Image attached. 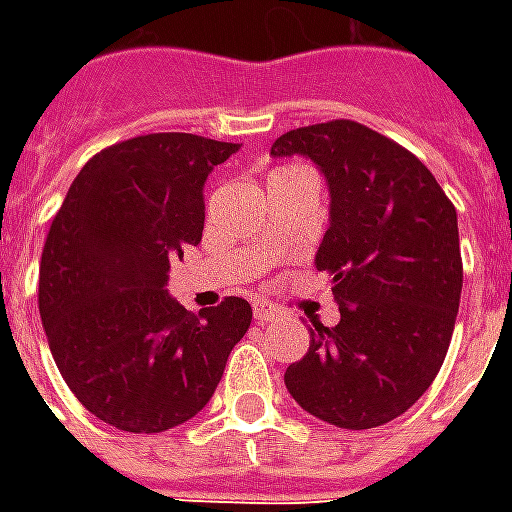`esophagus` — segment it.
<instances>
[{
	"instance_id": "1",
	"label": "esophagus",
	"mask_w": 512,
	"mask_h": 512,
	"mask_svg": "<svg viewBox=\"0 0 512 512\" xmlns=\"http://www.w3.org/2000/svg\"><path fill=\"white\" fill-rule=\"evenodd\" d=\"M252 312H255V321L257 323H268V321H274L279 315V310L274 307V304H268V301H255L252 304Z\"/></svg>"
}]
</instances>
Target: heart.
<instances>
[{
  "mask_svg": "<svg viewBox=\"0 0 512 512\" xmlns=\"http://www.w3.org/2000/svg\"><path fill=\"white\" fill-rule=\"evenodd\" d=\"M274 172H277V169H274Z\"/></svg>",
  "mask_w": 512,
  "mask_h": 512,
  "instance_id": "1",
  "label": "heart"
}]
</instances>
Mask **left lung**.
<instances>
[{"mask_svg": "<svg viewBox=\"0 0 512 512\" xmlns=\"http://www.w3.org/2000/svg\"><path fill=\"white\" fill-rule=\"evenodd\" d=\"M293 153L329 183L315 268L332 277L340 323L312 321L310 351L285 370V386L329 425L378 428L425 395L450 348L463 288L458 213L414 153L354 120L271 145V156Z\"/></svg>", "mask_w": 512, "mask_h": 512, "instance_id": "1", "label": "left lung"}]
</instances>
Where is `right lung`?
Segmentation results:
<instances>
[{"mask_svg":"<svg viewBox=\"0 0 512 512\" xmlns=\"http://www.w3.org/2000/svg\"><path fill=\"white\" fill-rule=\"evenodd\" d=\"M238 147L178 131L104 147L51 222L40 321L65 384L115 428L161 433L202 411L252 323L238 296L194 315L167 293L169 263L202 238L205 178Z\"/></svg>","mask_w":512,"mask_h":512,"instance_id":"1","label":"right lung"}]
</instances>
